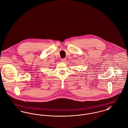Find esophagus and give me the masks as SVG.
Wrapping results in <instances>:
<instances>
[{"label":"esophagus","instance_id":"esophagus-1","mask_svg":"<svg viewBox=\"0 0 128 128\" xmlns=\"http://www.w3.org/2000/svg\"><path fill=\"white\" fill-rule=\"evenodd\" d=\"M66 58H62V59L61 60V62H64V63L66 62Z\"/></svg>","mask_w":128,"mask_h":128}]
</instances>
